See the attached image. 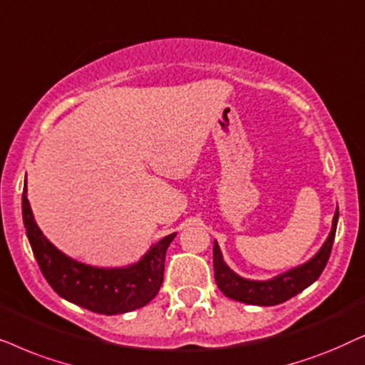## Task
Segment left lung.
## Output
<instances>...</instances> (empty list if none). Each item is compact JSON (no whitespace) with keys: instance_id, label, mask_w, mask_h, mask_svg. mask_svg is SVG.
Instances as JSON below:
<instances>
[{"instance_id":"left-lung-1","label":"left lung","mask_w":365,"mask_h":365,"mask_svg":"<svg viewBox=\"0 0 365 365\" xmlns=\"http://www.w3.org/2000/svg\"><path fill=\"white\" fill-rule=\"evenodd\" d=\"M337 220L339 208L334 213L332 228H330L327 240L324 242V245L320 247L312 259L294 267V269L282 272V274L272 277L269 280H252L235 274L223 260L222 250L215 240L213 242V272H215L218 289L228 299L250 305H265V307L282 304L285 300L295 297L304 289H307L309 285H312L322 274L325 265H327L330 250H332L334 245L335 230H337Z\"/></svg>"}]
</instances>
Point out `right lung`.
<instances>
[{"mask_svg": "<svg viewBox=\"0 0 365 365\" xmlns=\"http://www.w3.org/2000/svg\"><path fill=\"white\" fill-rule=\"evenodd\" d=\"M24 182L21 210L31 250L51 289L68 302L96 314L115 315L143 307L158 294L163 282L165 255L177 233H170L126 267H95L58 250L36 225Z\"/></svg>", "mask_w": 365, "mask_h": 365, "instance_id": "obj_1", "label": "right lung"}]
</instances>
